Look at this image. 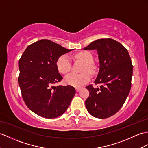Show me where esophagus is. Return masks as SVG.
<instances>
[{"label": "esophagus", "instance_id": "1", "mask_svg": "<svg viewBox=\"0 0 148 148\" xmlns=\"http://www.w3.org/2000/svg\"><path fill=\"white\" fill-rule=\"evenodd\" d=\"M81 88H75V90H76L77 92H79L81 90Z\"/></svg>", "mask_w": 148, "mask_h": 148}]
</instances>
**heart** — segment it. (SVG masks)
Segmentation results:
<instances>
[{
  "instance_id": "heart-1",
  "label": "heart",
  "mask_w": 148,
  "mask_h": 148,
  "mask_svg": "<svg viewBox=\"0 0 148 148\" xmlns=\"http://www.w3.org/2000/svg\"><path fill=\"white\" fill-rule=\"evenodd\" d=\"M75 57L84 63L82 69L83 71H88L92 74L95 73L97 67L92 62L93 57L89 51H81L77 53ZM57 67L58 70L62 74H66L71 69V59L68 54H64L61 56L57 60ZM90 79V75L87 72L81 74L72 73L66 75L65 78L66 82L69 85L74 87H81L86 83Z\"/></svg>"
}]
</instances>
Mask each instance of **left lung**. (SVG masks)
I'll use <instances>...</instances> for the list:
<instances>
[{
  "label": "left lung",
  "instance_id": "left-lung-1",
  "mask_svg": "<svg viewBox=\"0 0 148 148\" xmlns=\"http://www.w3.org/2000/svg\"><path fill=\"white\" fill-rule=\"evenodd\" d=\"M83 49L97 50L99 69L95 82L101 84L98 88L86 87L90 91L86 107L95 117H110L122 108L131 88L133 67L129 52L111 38L94 41Z\"/></svg>",
  "mask_w": 148,
  "mask_h": 148
}]
</instances>
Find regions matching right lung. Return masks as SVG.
Segmentation results:
<instances>
[{"mask_svg": "<svg viewBox=\"0 0 148 148\" xmlns=\"http://www.w3.org/2000/svg\"><path fill=\"white\" fill-rule=\"evenodd\" d=\"M68 50L43 39L26 48L19 61V85L25 104L38 115L53 119L62 115L75 94L73 86L54 84L62 79L57 60Z\"/></svg>", "mask_w": 148, "mask_h": 148, "instance_id": "obj_1", "label": "right lung"}]
</instances>
